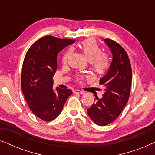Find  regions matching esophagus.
Segmentation results:
<instances>
[{
  "label": "esophagus",
  "mask_w": 155,
  "mask_h": 155,
  "mask_svg": "<svg viewBox=\"0 0 155 155\" xmlns=\"http://www.w3.org/2000/svg\"><path fill=\"white\" fill-rule=\"evenodd\" d=\"M75 92L78 93V94H84V93H85L84 92V91H82V90H75Z\"/></svg>",
  "instance_id": "obj_1"
}]
</instances>
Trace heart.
I'll use <instances>...</instances> for the list:
<instances>
[{
  "label": "heart",
  "instance_id": "heart-1",
  "mask_svg": "<svg viewBox=\"0 0 155 155\" xmlns=\"http://www.w3.org/2000/svg\"><path fill=\"white\" fill-rule=\"evenodd\" d=\"M79 48L83 53L84 56L90 61L94 71L100 75H103L109 68V60L107 57L102 55V51L93 39H87L79 44ZM70 54V51H68L63 56V63L67 61L68 57Z\"/></svg>",
  "mask_w": 155,
  "mask_h": 155
}]
</instances>
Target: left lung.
Wrapping results in <instances>:
<instances>
[{"label": "left lung", "instance_id": "obj_1", "mask_svg": "<svg viewBox=\"0 0 155 155\" xmlns=\"http://www.w3.org/2000/svg\"><path fill=\"white\" fill-rule=\"evenodd\" d=\"M104 41L112 54L109 70L99 80L104 93L87 109L92 121L101 126L114 121L121 113L128 102L132 81V70L126 51L113 40L105 39Z\"/></svg>", "mask_w": 155, "mask_h": 155}]
</instances>
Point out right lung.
<instances>
[{"mask_svg": "<svg viewBox=\"0 0 155 155\" xmlns=\"http://www.w3.org/2000/svg\"><path fill=\"white\" fill-rule=\"evenodd\" d=\"M73 39L46 36L27 51L22 65L21 87L27 103L35 116L45 121L56 118L73 92L57 87L53 89V77L57 68V55Z\"/></svg>", "mask_w": 155, "mask_h": 155, "instance_id": "add662e5", "label": "right lung"}]
</instances>
